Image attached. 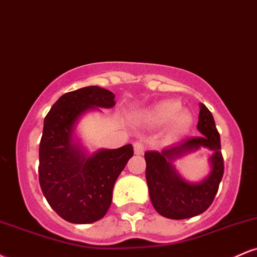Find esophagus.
I'll list each match as a JSON object with an SVG mask.
<instances>
[{
  "mask_svg": "<svg viewBox=\"0 0 257 257\" xmlns=\"http://www.w3.org/2000/svg\"><path fill=\"white\" fill-rule=\"evenodd\" d=\"M134 152L135 155H143L144 153V145L141 143L134 144Z\"/></svg>",
  "mask_w": 257,
  "mask_h": 257,
  "instance_id": "34e87169",
  "label": "esophagus"
}]
</instances>
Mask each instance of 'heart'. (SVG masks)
Returning a JSON list of instances; mask_svg holds the SVG:
<instances>
[{"instance_id":"obj_1","label":"heart","mask_w":257,"mask_h":257,"mask_svg":"<svg viewBox=\"0 0 257 257\" xmlns=\"http://www.w3.org/2000/svg\"><path fill=\"white\" fill-rule=\"evenodd\" d=\"M181 108L182 105L176 100H164L146 110L143 117L150 125L167 124V137L174 140L187 134L193 125L192 113Z\"/></svg>"}]
</instances>
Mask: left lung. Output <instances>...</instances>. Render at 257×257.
<instances>
[{
  "mask_svg": "<svg viewBox=\"0 0 257 257\" xmlns=\"http://www.w3.org/2000/svg\"><path fill=\"white\" fill-rule=\"evenodd\" d=\"M197 129L200 137L190 138L164 147L162 151H147L146 181L153 208L162 216L182 220L204 213L216 196L223 175L220 135L214 117L205 105L199 104ZM202 147L210 149L211 172L198 183L187 182L173 166V162Z\"/></svg>",
  "mask_w": 257,
  "mask_h": 257,
  "instance_id": "obj_1",
  "label": "left lung"
}]
</instances>
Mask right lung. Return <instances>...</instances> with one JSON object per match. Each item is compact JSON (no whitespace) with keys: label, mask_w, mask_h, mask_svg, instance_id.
I'll list each match as a JSON object with an SVG mask.
<instances>
[{"label":"right lung","mask_w":257,"mask_h":257,"mask_svg":"<svg viewBox=\"0 0 257 257\" xmlns=\"http://www.w3.org/2000/svg\"><path fill=\"white\" fill-rule=\"evenodd\" d=\"M114 104L112 91L90 85L60 96L44 118L38 167L41 190L55 213L69 222L91 223L105 216L114 182L133 157L131 144L90 153L76 135L85 113Z\"/></svg>","instance_id":"right-lung-1"}]
</instances>
